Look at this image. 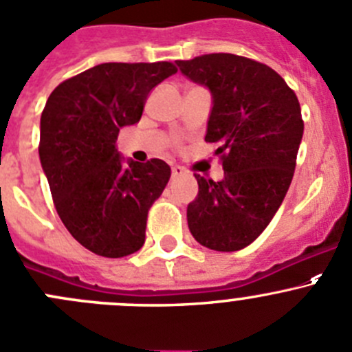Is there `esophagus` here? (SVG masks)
<instances>
[{
    "label": "esophagus",
    "mask_w": 352,
    "mask_h": 352,
    "mask_svg": "<svg viewBox=\"0 0 352 352\" xmlns=\"http://www.w3.org/2000/svg\"><path fill=\"white\" fill-rule=\"evenodd\" d=\"M186 173V168H182V166H172V177L175 179V177H180Z\"/></svg>",
    "instance_id": "1"
}]
</instances>
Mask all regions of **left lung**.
<instances>
[{"label":"left lung","mask_w":352,"mask_h":352,"mask_svg":"<svg viewBox=\"0 0 352 352\" xmlns=\"http://www.w3.org/2000/svg\"><path fill=\"white\" fill-rule=\"evenodd\" d=\"M175 63L211 93L204 141L223 155L220 182L196 175L187 225L204 248L239 251L268 227L292 182L305 131L298 96L274 68L237 54Z\"/></svg>","instance_id":"left-lung-1"}]
</instances>
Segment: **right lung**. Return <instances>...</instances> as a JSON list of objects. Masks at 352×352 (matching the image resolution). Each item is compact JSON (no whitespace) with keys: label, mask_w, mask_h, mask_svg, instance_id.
Wrapping results in <instances>:
<instances>
[{"label":"right lung","mask_w":352,"mask_h":352,"mask_svg":"<svg viewBox=\"0 0 352 352\" xmlns=\"http://www.w3.org/2000/svg\"><path fill=\"white\" fill-rule=\"evenodd\" d=\"M177 72L168 61L101 63L61 82L41 115L39 160L54 208L75 241L104 258L139 251L151 204L172 170L125 160L122 127L141 120L149 93Z\"/></svg>","instance_id":"right-lung-1"}]
</instances>
